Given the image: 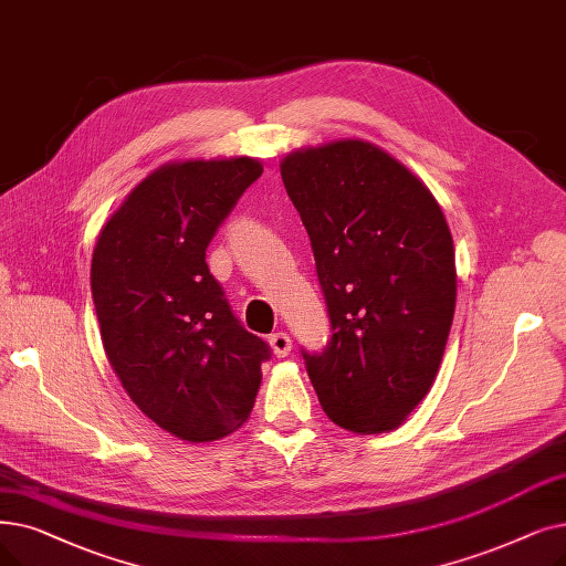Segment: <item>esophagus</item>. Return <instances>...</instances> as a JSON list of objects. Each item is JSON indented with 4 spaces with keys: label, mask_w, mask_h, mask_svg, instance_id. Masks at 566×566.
Returning a JSON list of instances; mask_svg holds the SVG:
<instances>
[{
    "label": "esophagus",
    "mask_w": 566,
    "mask_h": 566,
    "mask_svg": "<svg viewBox=\"0 0 566 566\" xmlns=\"http://www.w3.org/2000/svg\"><path fill=\"white\" fill-rule=\"evenodd\" d=\"M270 347H273V352H275L277 358H284V356L291 354L293 339H291L289 333H275V335H270Z\"/></svg>",
    "instance_id": "1"
}]
</instances>
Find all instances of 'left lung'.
Listing matches in <instances>:
<instances>
[{
	"label": "left lung",
	"mask_w": 566,
	"mask_h": 566,
	"mask_svg": "<svg viewBox=\"0 0 566 566\" xmlns=\"http://www.w3.org/2000/svg\"><path fill=\"white\" fill-rule=\"evenodd\" d=\"M310 235L331 337L305 352L328 419L398 428L430 390L455 310V256L430 189L379 147L337 140L282 161Z\"/></svg>",
	"instance_id": "obj_1"
}]
</instances>
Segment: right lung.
<instances>
[{"label": "right lung", "mask_w": 566, "mask_h": 566, "mask_svg": "<svg viewBox=\"0 0 566 566\" xmlns=\"http://www.w3.org/2000/svg\"><path fill=\"white\" fill-rule=\"evenodd\" d=\"M263 174L250 157L185 161L145 178L108 219L92 254L104 349L138 409L187 441L250 419L273 349L244 331L206 250Z\"/></svg>", "instance_id": "1"}]
</instances>
